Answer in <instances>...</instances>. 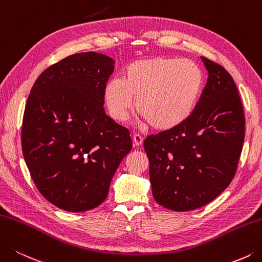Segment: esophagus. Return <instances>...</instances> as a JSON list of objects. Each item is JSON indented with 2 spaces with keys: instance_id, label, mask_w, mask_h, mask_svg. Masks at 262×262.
Here are the masks:
<instances>
[{
  "instance_id": "esophagus-1",
  "label": "esophagus",
  "mask_w": 262,
  "mask_h": 262,
  "mask_svg": "<svg viewBox=\"0 0 262 262\" xmlns=\"http://www.w3.org/2000/svg\"><path fill=\"white\" fill-rule=\"evenodd\" d=\"M132 141H133V145H135V146H140L142 144V141H144V139H142V137L139 136V135H133Z\"/></svg>"
}]
</instances>
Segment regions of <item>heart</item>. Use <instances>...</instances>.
Wrapping results in <instances>:
<instances>
[{"mask_svg":"<svg viewBox=\"0 0 262 262\" xmlns=\"http://www.w3.org/2000/svg\"><path fill=\"white\" fill-rule=\"evenodd\" d=\"M202 88L203 73L194 61L155 57L130 63L123 80L111 78L105 85L103 99L110 115L117 122L126 121L136 103L137 112L152 129L169 131L191 116Z\"/></svg>","mask_w":262,"mask_h":262,"instance_id":"b5f03b06","label":"heart"}]
</instances>
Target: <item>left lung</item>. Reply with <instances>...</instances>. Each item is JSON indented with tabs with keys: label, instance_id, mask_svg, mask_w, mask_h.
Instances as JSON below:
<instances>
[{
	"label": "left lung",
	"instance_id": "1",
	"mask_svg": "<svg viewBox=\"0 0 262 262\" xmlns=\"http://www.w3.org/2000/svg\"><path fill=\"white\" fill-rule=\"evenodd\" d=\"M201 59L209 77L191 116L144 141L154 200L178 212L210 203L229 186L245 137L243 106L233 77L223 66Z\"/></svg>",
	"mask_w": 262,
	"mask_h": 262
}]
</instances>
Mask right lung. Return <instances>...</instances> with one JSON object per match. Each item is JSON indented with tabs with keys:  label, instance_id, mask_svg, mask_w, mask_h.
<instances>
[{
	"label": "right lung",
	"instance_id": "obj_1",
	"mask_svg": "<svg viewBox=\"0 0 262 262\" xmlns=\"http://www.w3.org/2000/svg\"><path fill=\"white\" fill-rule=\"evenodd\" d=\"M113 71L114 60L106 54H72L38 76L27 99L24 159L39 192L61 210L100 205L132 148L129 131L103 110Z\"/></svg>",
	"mask_w": 262,
	"mask_h": 262
}]
</instances>
